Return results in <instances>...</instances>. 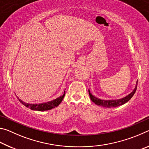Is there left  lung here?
Returning a JSON list of instances; mask_svg holds the SVG:
<instances>
[{"label":"left lung","instance_id":"8db88e82","mask_svg":"<svg viewBox=\"0 0 149 149\" xmlns=\"http://www.w3.org/2000/svg\"><path fill=\"white\" fill-rule=\"evenodd\" d=\"M137 85H136L134 90H133L130 94H129L127 96H126L125 97L122 98V99H117V100H101L100 99H98V98L95 97V96H93L89 90V94L90 96L91 100L95 104H96L98 106H100V107H103L106 108L117 107H119L120 105L125 104V103L128 102L131 99H132L133 95L135 94L136 90H137Z\"/></svg>","mask_w":149,"mask_h":149}]
</instances>
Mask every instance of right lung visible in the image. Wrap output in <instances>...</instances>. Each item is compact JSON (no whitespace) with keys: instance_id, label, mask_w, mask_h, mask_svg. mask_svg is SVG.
<instances>
[{"instance_id":"right-lung-1","label":"right lung","mask_w":149,"mask_h":149,"mask_svg":"<svg viewBox=\"0 0 149 149\" xmlns=\"http://www.w3.org/2000/svg\"><path fill=\"white\" fill-rule=\"evenodd\" d=\"M65 95V91L64 93L62 95L61 97H60L57 99H54L51 101L45 102V103H41V104H29V103H26L24 101H22L21 99H19V98L17 97V99H19V102L22 103V104H24L25 107L30 108L31 110H37V111H45V110H51L53 108H55L58 106L61 102L62 101L63 99H64Z\"/></svg>"}]
</instances>
